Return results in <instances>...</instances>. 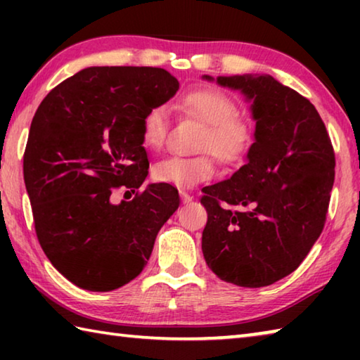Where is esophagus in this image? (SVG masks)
<instances>
[{"label":"esophagus","instance_id":"1","mask_svg":"<svg viewBox=\"0 0 360 360\" xmlns=\"http://www.w3.org/2000/svg\"><path fill=\"white\" fill-rule=\"evenodd\" d=\"M182 202H184V206H182V211L188 210V208H191V206L193 205V202H192V197H191V195H187V193L182 195Z\"/></svg>","mask_w":360,"mask_h":360}]
</instances>
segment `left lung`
Listing matches in <instances>:
<instances>
[{
	"instance_id": "1",
	"label": "left lung",
	"mask_w": 360,
	"mask_h": 360,
	"mask_svg": "<svg viewBox=\"0 0 360 360\" xmlns=\"http://www.w3.org/2000/svg\"><path fill=\"white\" fill-rule=\"evenodd\" d=\"M179 89L150 66H92L47 94L30 127L23 178L51 264L77 288L119 289L148 264L178 188L146 184V117ZM124 187L120 200L114 188Z\"/></svg>"
}]
</instances>
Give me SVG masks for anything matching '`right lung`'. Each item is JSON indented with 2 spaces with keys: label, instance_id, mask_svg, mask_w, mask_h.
<instances>
[{
  "label": "right lung",
  "instance_id": "right-lung-1",
  "mask_svg": "<svg viewBox=\"0 0 360 360\" xmlns=\"http://www.w3.org/2000/svg\"><path fill=\"white\" fill-rule=\"evenodd\" d=\"M217 84L252 100L255 141L230 179L202 188L208 212L202 249L224 281L262 288L297 270L319 238L335 154L316 108L275 77H217Z\"/></svg>",
  "mask_w": 360,
  "mask_h": 360
}]
</instances>
